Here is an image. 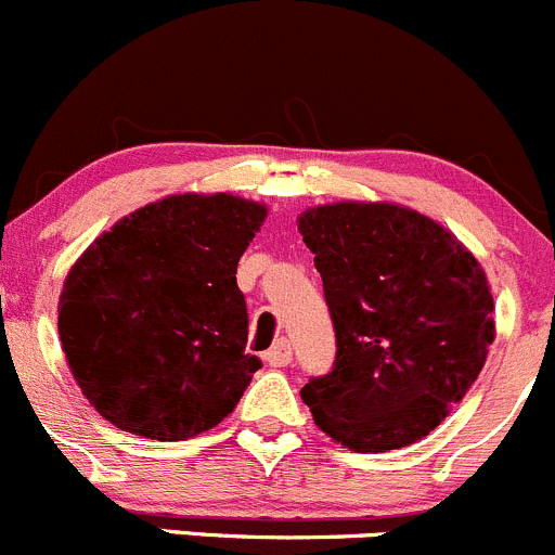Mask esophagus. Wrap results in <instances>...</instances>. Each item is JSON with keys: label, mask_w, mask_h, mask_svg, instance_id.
<instances>
[{"label": "esophagus", "mask_w": 555, "mask_h": 555, "mask_svg": "<svg viewBox=\"0 0 555 555\" xmlns=\"http://www.w3.org/2000/svg\"><path fill=\"white\" fill-rule=\"evenodd\" d=\"M264 359L270 361L272 366H288L291 361H294V350H291L288 339H278V343L267 350Z\"/></svg>", "instance_id": "esophagus-1"}]
</instances>
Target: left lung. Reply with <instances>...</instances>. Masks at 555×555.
<instances>
[{"instance_id":"left-lung-1","label":"left lung","mask_w":555,"mask_h":555,"mask_svg":"<svg viewBox=\"0 0 555 555\" xmlns=\"http://www.w3.org/2000/svg\"><path fill=\"white\" fill-rule=\"evenodd\" d=\"M296 227L337 334L334 370L301 388L312 421L356 453L424 440L486 364V272L442 223L393 202L318 205Z\"/></svg>"}]
</instances>
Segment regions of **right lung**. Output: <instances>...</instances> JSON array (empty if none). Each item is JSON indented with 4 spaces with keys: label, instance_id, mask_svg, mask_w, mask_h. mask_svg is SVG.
I'll return each instance as SVG.
<instances>
[{
    "label": "right lung",
    "instance_id": "add662e5",
    "mask_svg": "<svg viewBox=\"0 0 555 555\" xmlns=\"http://www.w3.org/2000/svg\"><path fill=\"white\" fill-rule=\"evenodd\" d=\"M267 205L172 194L120 218L83 250L59 296V337L91 408L158 442L221 424L261 361L245 353L240 256Z\"/></svg>",
    "mask_w": 555,
    "mask_h": 555
}]
</instances>
